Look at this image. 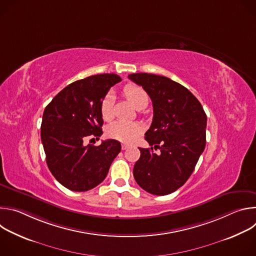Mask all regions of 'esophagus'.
I'll use <instances>...</instances> for the list:
<instances>
[{
    "mask_svg": "<svg viewBox=\"0 0 256 256\" xmlns=\"http://www.w3.org/2000/svg\"><path fill=\"white\" fill-rule=\"evenodd\" d=\"M122 150H126V149L130 148V144H122Z\"/></svg>",
    "mask_w": 256,
    "mask_h": 256,
    "instance_id": "obj_1",
    "label": "esophagus"
}]
</instances>
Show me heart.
Instances as JSON below:
<instances>
[{"instance_id": "heart-1", "label": "heart", "mask_w": 256, "mask_h": 256, "mask_svg": "<svg viewBox=\"0 0 256 256\" xmlns=\"http://www.w3.org/2000/svg\"><path fill=\"white\" fill-rule=\"evenodd\" d=\"M124 93L126 96V98L132 103V105L136 108L144 104L147 105L148 103V93L138 85H126L124 89ZM112 102L114 96L112 93H108L107 95H105L100 102L101 116L105 120H108L112 118ZM142 132L144 126L140 122L124 120L114 122L106 128L107 136L124 142H132L136 140L142 134Z\"/></svg>"}]
</instances>
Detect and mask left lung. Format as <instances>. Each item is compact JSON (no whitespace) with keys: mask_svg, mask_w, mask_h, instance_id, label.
Segmentation results:
<instances>
[{"mask_svg":"<svg viewBox=\"0 0 256 256\" xmlns=\"http://www.w3.org/2000/svg\"><path fill=\"white\" fill-rule=\"evenodd\" d=\"M153 102L154 116L134 167L136 184L155 196H166L184 186L206 147V114L196 97L171 79L147 72L128 75ZM159 148L157 156L152 151Z\"/></svg>","mask_w":256,"mask_h":256,"instance_id":"left-lung-1","label":"left lung"}]
</instances>
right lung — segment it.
Masks as SVG:
<instances>
[{
    "label": "right lung",
    "mask_w": 256,
    "mask_h": 256,
    "mask_svg": "<svg viewBox=\"0 0 256 256\" xmlns=\"http://www.w3.org/2000/svg\"><path fill=\"white\" fill-rule=\"evenodd\" d=\"M120 81L116 74L78 80L64 88L44 109L40 136L46 164L70 190L87 192L101 184L122 150L116 140L84 144L88 136L99 140L102 134L100 102Z\"/></svg>",
    "instance_id": "obj_1"
}]
</instances>
